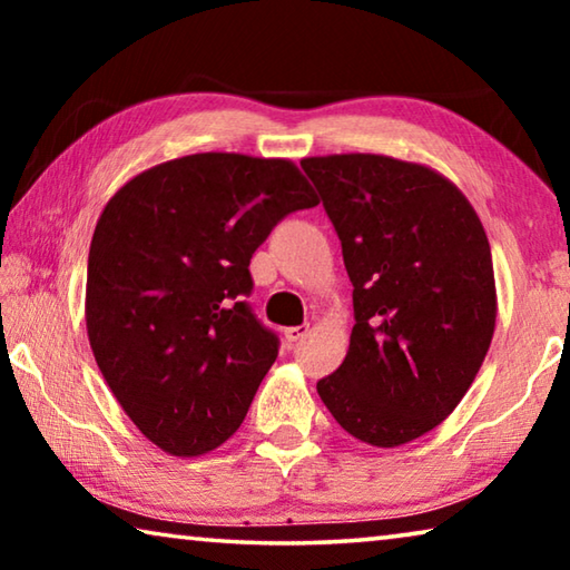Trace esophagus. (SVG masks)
Returning <instances> with one entry per match:
<instances>
[{
    "label": "esophagus",
    "mask_w": 570,
    "mask_h": 570,
    "mask_svg": "<svg viewBox=\"0 0 570 570\" xmlns=\"http://www.w3.org/2000/svg\"><path fill=\"white\" fill-rule=\"evenodd\" d=\"M306 334H308V326H306V324H304V326H288V330H284V336H286L288 344L304 340Z\"/></svg>",
    "instance_id": "obj_1"
}]
</instances>
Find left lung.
Returning <instances> with one entry per match:
<instances>
[{
	"instance_id": "1",
	"label": "left lung",
	"mask_w": 570,
	"mask_h": 570,
	"mask_svg": "<svg viewBox=\"0 0 570 570\" xmlns=\"http://www.w3.org/2000/svg\"><path fill=\"white\" fill-rule=\"evenodd\" d=\"M342 240L354 326L340 370L316 382L352 438L400 448L465 397L495 332L490 244L455 183L374 153L304 158Z\"/></svg>"
}]
</instances>
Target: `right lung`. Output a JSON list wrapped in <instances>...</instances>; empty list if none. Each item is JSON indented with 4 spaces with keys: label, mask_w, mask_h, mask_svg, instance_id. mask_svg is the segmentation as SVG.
Listing matches in <instances>:
<instances>
[{
    "label": "right lung",
    "mask_w": 570,
    "mask_h": 570,
    "mask_svg": "<svg viewBox=\"0 0 570 570\" xmlns=\"http://www.w3.org/2000/svg\"><path fill=\"white\" fill-rule=\"evenodd\" d=\"M320 204L292 160L196 153L148 168L95 226L85 322L115 400L176 458L240 428L278 340L240 298L272 228Z\"/></svg>",
    "instance_id": "obj_1"
}]
</instances>
